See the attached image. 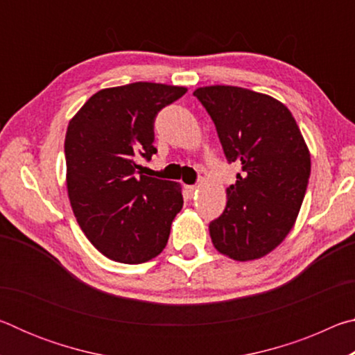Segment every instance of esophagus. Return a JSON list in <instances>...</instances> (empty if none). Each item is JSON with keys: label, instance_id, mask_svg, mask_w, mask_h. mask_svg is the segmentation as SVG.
<instances>
[{"label": "esophagus", "instance_id": "esophagus-1", "mask_svg": "<svg viewBox=\"0 0 355 355\" xmlns=\"http://www.w3.org/2000/svg\"><path fill=\"white\" fill-rule=\"evenodd\" d=\"M184 191H186V194L192 197V196H194V192L197 191V186L196 184H188V186H184Z\"/></svg>", "mask_w": 355, "mask_h": 355}]
</instances>
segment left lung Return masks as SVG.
Returning <instances> with one entry per match:
<instances>
[{
    "instance_id": "left-lung-1",
    "label": "left lung",
    "mask_w": 355,
    "mask_h": 355,
    "mask_svg": "<svg viewBox=\"0 0 355 355\" xmlns=\"http://www.w3.org/2000/svg\"><path fill=\"white\" fill-rule=\"evenodd\" d=\"M213 119L228 163L241 173L227 207L209 224L213 245L236 261L272 252L294 227L310 177V152L290 110L271 95L238 86L194 91Z\"/></svg>"
}]
</instances>
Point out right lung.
<instances>
[{"label":"right lung","instance_id":"1","mask_svg":"<svg viewBox=\"0 0 355 355\" xmlns=\"http://www.w3.org/2000/svg\"><path fill=\"white\" fill-rule=\"evenodd\" d=\"M186 91L142 81L101 89L69 122L70 205L84 235L110 260L139 264L166 248L183 207L182 186L142 175L137 161L156 153V114Z\"/></svg>","mask_w":355,"mask_h":355}]
</instances>
